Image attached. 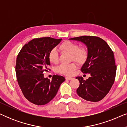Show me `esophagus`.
Segmentation results:
<instances>
[{
	"mask_svg": "<svg viewBox=\"0 0 127 127\" xmlns=\"http://www.w3.org/2000/svg\"><path fill=\"white\" fill-rule=\"evenodd\" d=\"M66 80H72L73 79L72 77H66Z\"/></svg>",
	"mask_w": 127,
	"mask_h": 127,
	"instance_id": "1",
	"label": "esophagus"
}]
</instances>
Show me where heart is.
Listing matches in <instances>:
<instances>
[{
	"mask_svg": "<svg viewBox=\"0 0 127 127\" xmlns=\"http://www.w3.org/2000/svg\"><path fill=\"white\" fill-rule=\"evenodd\" d=\"M60 50L64 53L71 54L70 60L79 64L85 62L88 57V51L86 48L80 47L77 43L70 41H65L60 46ZM48 60L51 63L57 64L58 61V53L56 48L50 50L48 55ZM76 69L74 63L69 64H61L56 67V72L66 76H70Z\"/></svg>",
	"mask_w": 127,
	"mask_h": 127,
	"instance_id": "b5f03b06",
	"label": "heart"
}]
</instances>
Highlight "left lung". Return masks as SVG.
Masks as SVG:
<instances>
[{
    "instance_id": "obj_1",
    "label": "left lung",
    "mask_w": 127,
    "mask_h": 127,
    "mask_svg": "<svg viewBox=\"0 0 127 127\" xmlns=\"http://www.w3.org/2000/svg\"><path fill=\"white\" fill-rule=\"evenodd\" d=\"M70 39L84 43L88 49L87 58L81 71L91 76L86 80L81 76L76 77L80 82L77 94L88 101H99L108 94L115 80L117 66L113 52L105 40L96 36H82Z\"/></svg>"
}]
</instances>
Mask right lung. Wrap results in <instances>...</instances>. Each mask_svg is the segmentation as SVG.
Wrapping results in <instances>:
<instances>
[{
    "mask_svg": "<svg viewBox=\"0 0 127 127\" xmlns=\"http://www.w3.org/2000/svg\"><path fill=\"white\" fill-rule=\"evenodd\" d=\"M62 39L36 38L24 45L17 57L15 73L24 96L32 103L44 105L56 95L60 85L65 80L62 76L54 75L51 81L43 72L50 65L48 53Z\"/></svg>",
    "mask_w": 127,
    "mask_h": 127,
    "instance_id": "add662e5",
    "label": "right lung"
}]
</instances>
